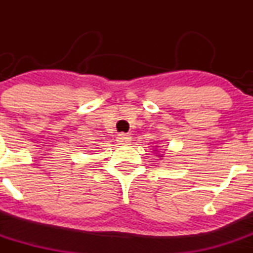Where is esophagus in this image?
Returning <instances> with one entry per match:
<instances>
[{"label":"esophagus","instance_id":"obj_1","mask_svg":"<svg viewBox=\"0 0 253 253\" xmlns=\"http://www.w3.org/2000/svg\"><path fill=\"white\" fill-rule=\"evenodd\" d=\"M117 142L122 145H128L131 143V137H129V134L120 133L119 137H117Z\"/></svg>","mask_w":253,"mask_h":253}]
</instances>
